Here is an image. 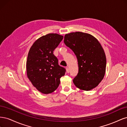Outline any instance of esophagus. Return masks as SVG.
I'll return each instance as SVG.
<instances>
[{
	"instance_id": "obj_1",
	"label": "esophagus",
	"mask_w": 127,
	"mask_h": 127,
	"mask_svg": "<svg viewBox=\"0 0 127 127\" xmlns=\"http://www.w3.org/2000/svg\"><path fill=\"white\" fill-rule=\"evenodd\" d=\"M66 71H67V73L69 72V69L68 67H66Z\"/></svg>"
}]
</instances>
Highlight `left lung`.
I'll return each mask as SVG.
<instances>
[{
    "mask_svg": "<svg viewBox=\"0 0 127 127\" xmlns=\"http://www.w3.org/2000/svg\"><path fill=\"white\" fill-rule=\"evenodd\" d=\"M64 41L78 60V73L73 83L82 90L93 89L102 81L105 73L106 56L102 45L93 35L80 32L66 34Z\"/></svg>",
    "mask_w": 127,
    "mask_h": 127,
    "instance_id": "1",
    "label": "left lung"
}]
</instances>
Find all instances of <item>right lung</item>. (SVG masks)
<instances>
[{
  "instance_id": "obj_1",
  "label": "right lung",
  "mask_w": 127,
  "mask_h": 127,
  "mask_svg": "<svg viewBox=\"0 0 127 127\" xmlns=\"http://www.w3.org/2000/svg\"><path fill=\"white\" fill-rule=\"evenodd\" d=\"M63 39V36L59 34L49 33L39 38L30 49L26 62L27 76L42 93L54 92L59 85L60 78L66 72L53 53Z\"/></svg>"
}]
</instances>
